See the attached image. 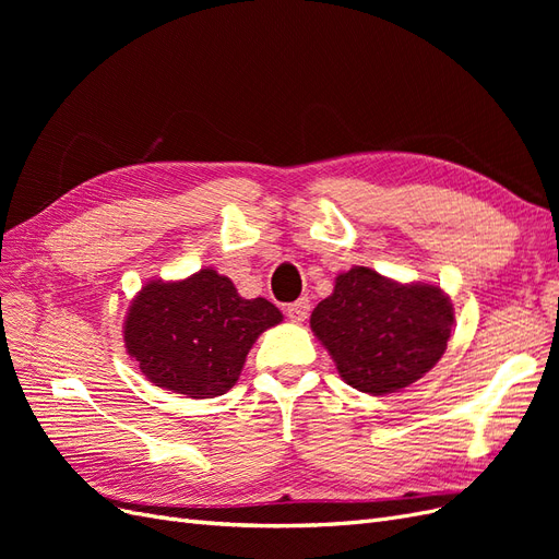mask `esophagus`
I'll return each mask as SVG.
<instances>
[{
  "mask_svg": "<svg viewBox=\"0 0 559 559\" xmlns=\"http://www.w3.org/2000/svg\"><path fill=\"white\" fill-rule=\"evenodd\" d=\"M308 312H310V300L308 298H298L296 302H292V306H286V317L296 321V324L306 321Z\"/></svg>",
  "mask_w": 559,
  "mask_h": 559,
  "instance_id": "esophagus-1",
  "label": "esophagus"
}]
</instances>
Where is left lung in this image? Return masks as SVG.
<instances>
[{
    "mask_svg": "<svg viewBox=\"0 0 559 559\" xmlns=\"http://www.w3.org/2000/svg\"><path fill=\"white\" fill-rule=\"evenodd\" d=\"M450 298L433 284H399L364 265L335 277L310 326L341 378L364 394H392L413 384L448 349Z\"/></svg>",
    "mask_w": 559,
    "mask_h": 559,
    "instance_id": "obj_1",
    "label": "left lung"
}]
</instances>
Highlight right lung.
Listing matches in <instances>:
<instances>
[{
	"label": "right lung",
	"instance_id": "1",
	"mask_svg": "<svg viewBox=\"0 0 559 559\" xmlns=\"http://www.w3.org/2000/svg\"><path fill=\"white\" fill-rule=\"evenodd\" d=\"M282 321L265 298H242L212 267L181 282H148L126 317L123 341L142 373L189 399L222 396L238 382L257 337Z\"/></svg>",
	"mask_w": 559,
	"mask_h": 559
}]
</instances>
